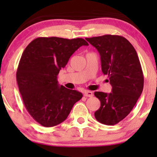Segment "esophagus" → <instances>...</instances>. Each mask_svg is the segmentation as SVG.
<instances>
[{
  "label": "esophagus",
  "instance_id": "obj_1",
  "mask_svg": "<svg viewBox=\"0 0 157 157\" xmlns=\"http://www.w3.org/2000/svg\"><path fill=\"white\" fill-rule=\"evenodd\" d=\"M94 95L93 92L92 91H86L84 92V96H86V97H92Z\"/></svg>",
  "mask_w": 157,
  "mask_h": 157
}]
</instances>
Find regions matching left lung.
<instances>
[{
  "label": "left lung",
  "mask_w": 157,
  "mask_h": 157,
  "mask_svg": "<svg viewBox=\"0 0 157 157\" xmlns=\"http://www.w3.org/2000/svg\"><path fill=\"white\" fill-rule=\"evenodd\" d=\"M86 40L99 53L102 72L108 75L112 86L110 94L94 92L101 101L94 116L100 123L115 125L131 112L142 93L144 75L138 55L123 36L104 35Z\"/></svg>",
  "instance_id": "left-lung-1"
}]
</instances>
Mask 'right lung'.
<instances>
[{
  "label": "right lung",
  "instance_id": "right-lung-1",
  "mask_svg": "<svg viewBox=\"0 0 157 157\" xmlns=\"http://www.w3.org/2000/svg\"><path fill=\"white\" fill-rule=\"evenodd\" d=\"M88 45L79 38L39 37L23 51L16 72L19 91L28 112L43 126L65 121L82 98L81 92L59 86L57 75L79 47Z\"/></svg>",
  "mask_w": 157,
  "mask_h": 157
}]
</instances>
